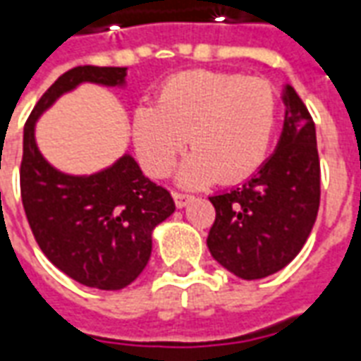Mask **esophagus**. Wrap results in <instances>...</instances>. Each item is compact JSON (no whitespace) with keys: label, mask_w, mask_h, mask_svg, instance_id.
<instances>
[{"label":"esophagus","mask_w":361,"mask_h":361,"mask_svg":"<svg viewBox=\"0 0 361 361\" xmlns=\"http://www.w3.org/2000/svg\"><path fill=\"white\" fill-rule=\"evenodd\" d=\"M193 197L188 195V193H180V191H173V201H176V207H180V209H183L185 204L191 201Z\"/></svg>","instance_id":"obj_1"}]
</instances>
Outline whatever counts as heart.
Listing matches in <instances>:
<instances>
[{
    "label": "heart",
    "instance_id": "obj_1",
    "mask_svg": "<svg viewBox=\"0 0 361 361\" xmlns=\"http://www.w3.org/2000/svg\"><path fill=\"white\" fill-rule=\"evenodd\" d=\"M271 82L216 71H185L160 87L154 106L137 108L131 131L152 176H168L185 145L180 181L201 185L242 180L263 162L276 126Z\"/></svg>",
    "mask_w": 361,
    "mask_h": 361
}]
</instances>
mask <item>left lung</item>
Returning a JSON list of instances; mask_svg holds the SVG:
<instances>
[{"mask_svg":"<svg viewBox=\"0 0 361 361\" xmlns=\"http://www.w3.org/2000/svg\"><path fill=\"white\" fill-rule=\"evenodd\" d=\"M276 150L240 188L209 197L216 211L207 245L226 271L243 280L279 272L302 251L321 199L315 123L290 85Z\"/></svg>","mask_w":361,"mask_h":361,"instance_id":"obj_1","label":"left lung"}]
</instances>
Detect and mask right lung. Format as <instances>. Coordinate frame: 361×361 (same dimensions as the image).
Listing matches in <instances>:
<instances>
[{"label":"right lung","instance_id":"add662e5","mask_svg":"<svg viewBox=\"0 0 361 361\" xmlns=\"http://www.w3.org/2000/svg\"><path fill=\"white\" fill-rule=\"evenodd\" d=\"M127 67L81 66L46 90L23 135L20 197L46 257L69 279L98 290H121L147 267L152 230L173 211L172 195L141 172L131 154L90 176L56 170L35 139L38 118L81 82L123 87Z\"/></svg>","mask_w":361,"mask_h":361}]
</instances>
